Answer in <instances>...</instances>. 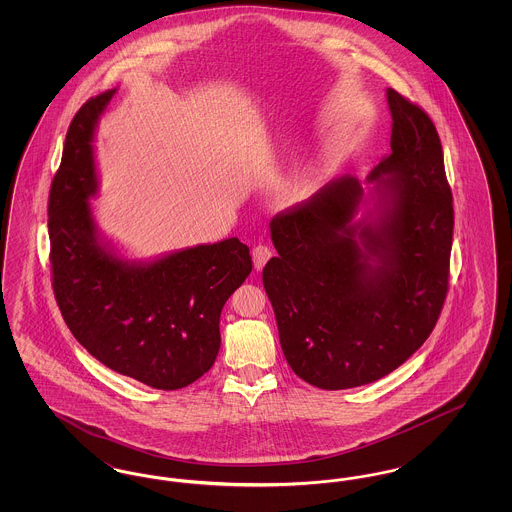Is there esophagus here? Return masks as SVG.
<instances>
[{
    "label": "esophagus",
    "instance_id": "obj_1",
    "mask_svg": "<svg viewBox=\"0 0 512 512\" xmlns=\"http://www.w3.org/2000/svg\"><path fill=\"white\" fill-rule=\"evenodd\" d=\"M253 265L257 270H261V268L267 265L268 259L272 257V249L267 247V245H257V247H253Z\"/></svg>",
    "mask_w": 512,
    "mask_h": 512
}]
</instances>
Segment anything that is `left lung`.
I'll use <instances>...</instances> for the list:
<instances>
[{"mask_svg": "<svg viewBox=\"0 0 512 512\" xmlns=\"http://www.w3.org/2000/svg\"><path fill=\"white\" fill-rule=\"evenodd\" d=\"M391 153L365 182L345 174L270 220L263 268L280 345L320 390L388 376L428 340L449 280L453 195L438 130L386 90Z\"/></svg>", "mask_w": 512, "mask_h": 512, "instance_id": "obj_1", "label": "left lung"}]
</instances>
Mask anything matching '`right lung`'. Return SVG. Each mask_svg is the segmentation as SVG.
I'll return each instance as SVG.
<instances>
[{
    "instance_id": "add662e5",
    "label": "right lung",
    "mask_w": 512,
    "mask_h": 512,
    "mask_svg": "<svg viewBox=\"0 0 512 512\" xmlns=\"http://www.w3.org/2000/svg\"><path fill=\"white\" fill-rule=\"evenodd\" d=\"M117 90L86 101L67 132L49 192L53 292L61 315L99 363L155 390H180L219 355L220 311L251 272L238 238L128 259L101 232L96 130Z\"/></svg>"
}]
</instances>
